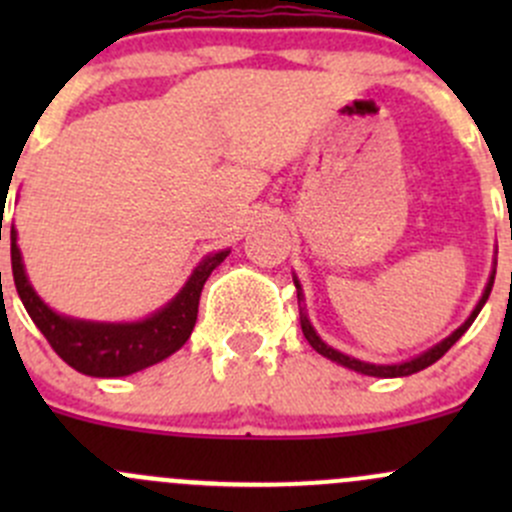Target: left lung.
I'll return each mask as SVG.
<instances>
[{
  "instance_id": "1",
  "label": "left lung",
  "mask_w": 512,
  "mask_h": 512,
  "mask_svg": "<svg viewBox=\"0 0 512 512\" xmlns=\"http://www.w3.org/2000/svg\"><path fill=\"white\" fill-rule=\"evenodd\" d=\"M495 265H498V262H495ZM493 282H495V270L490 272V280H488V285H485V289H483V297L478 299V304H476V309H473V312H471V317H468L466 322H463L461 327H458L456 332L451 334V337H446V339H443V342H438L436 347H431V349H428V352H423V354L414 356V359H409V361H401V364H369V361L354 359V356H347V354L337 352V349H332V347H329V344H324L322 339H319V334L314 332L312 322H309L307 312H304V307H302V302H304V294H302V287H299V280H294V287H297V302H299V324H302L304 339H307V342L312 344V349H314V352H319V354H322V356H327V359L337 361V364L347 366V369H352V371H359V374H366V376H379V379H396V376H411V374H416V371L426 369V366L436 364V361L441 359V356L446 354L448 349H451L453 344H456L458 339H461L463 334L468 332V327H471V324L476 322L478 312H480V309H483V304L488 302V297H490V289H493Z\"/></svg>"
}]
</instances>
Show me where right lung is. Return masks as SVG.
<instances>
[{
  "mask_svg": "<svg viewBox=\"0 0 512 512\" xmlns=\"http://www.w3.org/2000/svg\"><path fill=\"white\" fill-rule=\"evenodd\" d=\"M230 255V250L213 252L203 257L188 277L183 289L141 322H86V319L64 317L41 302L39 294L29 285L24 272L22 252L17 245V230L12 225V275L19 299L29 312L32 322L44 334L56 354L86 376L116 379V376L136 374L146 366L158 364L178 352L188 342L198 319V302L210 272ZM2 277V275H0Z\"/></svg>",
  "mask_w": 512,
  "mask_h": 512,
  "instance_id": "right-lung-1",
  "label": "right lung"
}]
</instances>
